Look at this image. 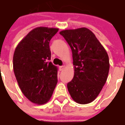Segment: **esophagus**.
<instances>
[{
  "label": "esophagus",
  "instance_id": "34e87169",
  "mask_svg": "<svg viewBox=\"0 0 125 125\" xmlns=\"http://www.w3.org/2000/svg\"><path fill=\"white\" fill-rule=\"evenodd\" d=\"M60 68V70H62L63 69H64V68H65V66H64V65L60 66V68Z\"/></svg>",
  "mask_w": 125,
  "mask_h": 125
}]
</instances>
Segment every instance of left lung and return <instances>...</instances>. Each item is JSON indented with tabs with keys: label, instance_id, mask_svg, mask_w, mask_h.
Segmentation results:
<instances>
[{
	"label": "left lung",
	"instance_id": "left-lung-1",
	"mask_svg": "<svg viewBox=\"0 0 125 125\" xmlns=\"http://www.w3.org/2000/svg\"><path fill=\"white\" fill-rule=\"evenodd\" d=\"M70 45L74 76L68 83L72 99L80 104L92 102L104 86L109 70V56L88 29L82 27L60 32Z\"/></svg>",
	"mask_w": 125,
	"mask_h": 125
}]
</instances>
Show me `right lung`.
<instances>
[{"label": "right lung", "instance_id": "add662e5", "mask_svg": "<svg viewBox=\"0 0 125 125\" xmlns=\"http://www.w3.org/2000/svg\"><path fill=\"white\" fill-rule=\"evenodd\" d=\"M57 28L37 27L17 45L13 57V72L23 94L32 103L48 102L57 83V67L51 62L50 41Z\"/></svg>", "mask_w": 125, "mask_h": 125}]
</instances>
